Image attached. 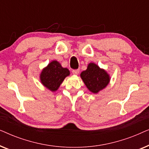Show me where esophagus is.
<instances>
[{"label":"esophagus","instance_id":"obj_1","mask_svg":"<svg viewBox=\"0 0 149 149\" xmlns=\"http://www.w3.org/2000/svg\"><path fill=\"white\" fill-rule=\"evenodd\" d=\"M79 71H80V70H79V69H77V70H72V74H74V75L79 74Z\"/></svg>","mask_w":149,"mask_h":149}]
</instances>
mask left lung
Returning <instances> with one entry per match:
<instances>
[{
	"label": "left lung",
	"mask_w": 149,
	"mask_h": 149,
	"mask_svg": "<svg viewBox=\"0 0 149 149\" xmlns=\"http://www.w3.org/2000/svg\"><path fill=\"white\" fill-rule=\"evenodd\" d=\"M81 77L87 89L93 93L104 89L110 82L109 74L94 63H89L87 70L81 73Z\"/></svg>",
	"instance_id": "8db88e82"
}]
</instances>
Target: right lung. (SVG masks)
<instances>
[{"instance_id": "add662e5", "label": "right lung", "mask_w": 149, "mask_h": 149, "mask_svg": "<svg viewBox=\"0 0 149 149\" xmlns=\"http://www.w3.org/2000/svg\"><path fill=\"white\" fill-rule=\"evenodd\" d=\"M69 74L68 68H63L58 61L54 60L42 69L40 74V82L50 91H56Z\"/></svg>"}]
</instances>
